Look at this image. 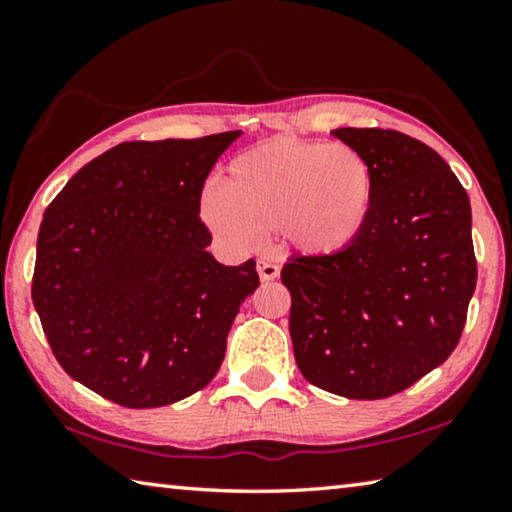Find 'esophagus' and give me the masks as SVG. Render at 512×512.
Here are the masks:
<instances>
[{
	"label": "esophagus",
	"instance_id": "obj_1",
	"mask_svg": "<svg viewBox=\"0 0 512 512\" xmlns=\"http://www.w3.org/2000/svg\"><path fill=\"white\" fill-rule=\"evenodd\" d=\"M257 271H259V277H262V282H273L280 277V268L271 262H264V259L257 264Z\"/></svg>",
	"mask_w": 512,
	"mask_h": 512
}]
</instances>
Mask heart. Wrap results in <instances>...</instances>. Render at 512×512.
<instances>
[{
	"label": "heart",
	"mask_w": 512,
	"mask_h": 512,
	"mask_svg": "<svg viewBox=\"0 0 512 512\" xmlns=\"http://www.w3.org/2000/svg\"><path fill=\"white\" fill-rule=\"evenodd\" d=\"M375 198V171L357 146L275 137L230 160L201 216L235 244L280 230L298 255L329 259L363 237Z\"/></svg>",
	"instance_id": "obj_1"
}]
</instances>
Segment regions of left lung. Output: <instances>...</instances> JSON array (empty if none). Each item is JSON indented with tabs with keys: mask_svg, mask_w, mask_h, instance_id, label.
<instances>
[{
	"mask_svg": "<svg viewBox=\"0 0 512 512\" xmlns=\"http://www.w3.org/2000/svg\"><path fill=\"white\" fill-rule=\"evenodd\" d=\"M377 180L375 212L348 253L291 257L289 332L309 384L381 400L438 368L461 339L476 287L472 207L427 144L381 128H336Z\"/></svg>",
	"mask_w": 512,
	"mask_h": 512,
	"instance_id": "left-lung-1",
	"label": "left lung"
}]
</instances>
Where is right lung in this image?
<instances>
[{
	"label": "right lung",
	"instance_id": "obj_1",
	"mask_svg": "<svg viewBox=\"0 0 512 512\" xmlns=\"http://www.w3.org/2000/svg\"><path fill=\"white\" fill-rule=\"evenodd\" d=\"M239 135L117 144L42 216L33 305L63 370L110 402L167 406L221 368L259 277L253 259L223 266L207 253L198 203Z\"/></svg>",
	"mask_w": 512,
	"mask_h": 512
}]
</instances>
